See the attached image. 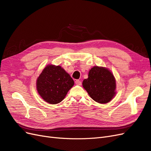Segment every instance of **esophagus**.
Returning <instances> with one entry per match:
<instances>
[{"instance_id": "esophagus-1", "label": "esophagus", "mask_w": 151, "mask_h": 151, "mask_svg": "<svg viewBox=\"0 0 151 151\" xmlns=\"http://www.w3.org/2000/svg\"><path fill=\"white\" fill-rule=\"evenodd\" d=\"M75 83H76V84H77V85H79V86H80V85H81V81H79V80H76V81H75Z\"/></svg>"}]
</instances>
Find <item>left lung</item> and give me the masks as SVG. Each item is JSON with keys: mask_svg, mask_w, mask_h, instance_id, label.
Here are the masks:
<instances>
[{"mask_svg": "<svg viewBox=\"0 0 151 151\" xmlns=\"http://www.w3.org/2000/svg\"><path fill=\"white\" fill-rule=\"evenodd\" d=\"M83 88L96 102L105 104L116 94V81L111 72L103 67L94 66L89 72L88 78L83 82Z\"/></svg>", "mask_w": 151, "mask_h": 151, "instance_id": "8db88e82", "label": "left lung"}]
</instances>
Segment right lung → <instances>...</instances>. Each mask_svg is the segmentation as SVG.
<instances>
[{
  "label": "right lung",
  "instance_id": "add662e5",
  "mask_svg": "<svg viewBox=\"0 0 151 151\" xmlns=\"http://www.w3.org/2000/svg\"><path fill=\"white\" fill-rule=\"evenodd\" d=\"M74 84V80L61 66L48 65L38 77L36 89L44 101L55 104L64 99Z\"/></svg>",
  "mask_w": 151,
  "mask_h": 151
}]
</instances>
